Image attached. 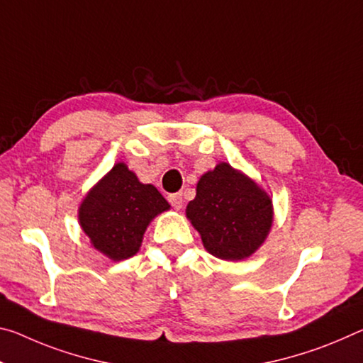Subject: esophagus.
Returning <instances> with one entry per match:
<instances>
[{
	"instance_id": "34e87169",
	"label": "esophagus",
	"mask_w": 363,
	"mask_h": 363,
	"mask_svg": "<svg viewBox=\"0 0 363 363\" xmlns=\"http://www.w3.org/2000/svg\"><path fill=\"white\" fill-rule=\"evenodd\" d=\"M168 200H169V203L172 205V208H174V210H181V208H182L184 199H182V194H181V192L168 195Z\"/></svg>"
}]
</instances>
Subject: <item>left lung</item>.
I'll list each match as a JSON object with an SVG mask.
<instances>
[{"label": "left lung", "mask_w": 363, "mask_h": 363, "mask_svg": "<svg viewBox=\"0 0 363 363\" xmlns=\"http://www.w3.org/2000/svg\"><path fill=\"white\" fill-rule=\"evenodd\" d=\"M187 218L205 249L223 260H242L263 244L272 228V200L249 177L220 163L200 177Z\"/></svg>", "instance_id": "8db88e82"}]
</instances>
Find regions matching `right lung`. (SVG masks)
Masks as SVG:
<instances>
[{
	"mask_svg": "<svg viewBox=\"0 0 363 363\" xmlns=\"http://www.w3.org/2000/svg\"><path fill=\"white\" fill-rule=\"evenodd\" d=\"M168 208L157 187L118 163L85 197L79 220L95 249L119 262L137 254L148 223Z\"/></svg>",
	"mask_w": 363,
	"mask_h": 363,
	"instance_id": "add662e5",
	"label": "right lung"
}]
</instances>
